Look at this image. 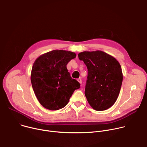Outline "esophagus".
Segmentation results:
<instances>
[{
	"mask_svg": "<svg viewBox=\"0 0 147 147\" xmlns=\"http://www.w3.org/2000/svg\"><path fill=\"white\" fill-rule=\"evenodd\" d=\"M77 81H78V82L80 83V84H81V82H82V81H81V79L80 78H78L77 79Z\"/></svg>",
	"mask_w": 147,
	"mask_h": 147,
	"instance_id": "1",
	"label": "esophagus"
}]
</instances>
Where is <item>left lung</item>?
Returning a JSON list of instances; mask_svg holds the SVG:
<instances>
[{
	"label": "left lung",
	"instance_id": "8db88e82",
	"mask_svg": "<svg viewBox=\"0 0 147 147\" xmlns=\"http://www.w3.org/2000/svg\"><path fill=\"white\" fill-rule=\"evenodd\" d=\"M78 56L88 69L85 95L90 105L97 111L109 109L116 101L122 84L119 62L101 51H84Z\"/></svg>",
	"mask_w": 147,
	"mask_h": 147
}]
</instances>
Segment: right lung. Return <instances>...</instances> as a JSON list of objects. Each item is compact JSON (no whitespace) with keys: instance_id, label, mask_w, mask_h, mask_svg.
Listing matches in <instances>:
<instances>
[{"instance_id":"right-lung-1","label":"right lung","mask_w":147,"mask_h":147,"mask_svg":"<svg viewBox=\"0 0 147 147\" xmlns=\"http://www.w3.org/2000/svg\"><path fill=\"white\" fill-rule=\"evenodd\" d=\"M76 57L74 52L53 50L39 56L34 61L31 81L34 93L45 108L56 111L68 103L80 83L73 79L67 65Z\"/></svg>"}]
</instances>
